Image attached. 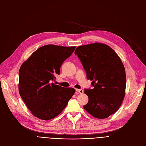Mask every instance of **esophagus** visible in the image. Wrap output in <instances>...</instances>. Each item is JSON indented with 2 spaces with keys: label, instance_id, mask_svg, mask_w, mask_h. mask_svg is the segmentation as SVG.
Segmentation results:
<instances>
[{
  "label": "esophagus",
  "instance_id": "34e87169",
  "mask_svg": "<svg viewBox=\"0 0 146 146\" xmlns=\"http://www.w3.org/2000/svg\"><path fill=\"white\" fill-rule=\"evenodd\" d=\"M76 90L78 92V93H79L80 94H83V90L82 89H76Z\"/></svg>",
  "mask_w": 146,
  "mask_h": 146
}]
</instances>
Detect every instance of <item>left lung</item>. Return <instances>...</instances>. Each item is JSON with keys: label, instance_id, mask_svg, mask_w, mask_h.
Returning <instances> with one entry per match:
<instances>
[{"label": "left lung", "instance_id": "1", "mask_svg": "<svg viewBox=\"0 0 146 146\" xmlns=\"http://www.w3.org/2000/svg\"><path fill=\"white\" fill-rule=\"evenodd\" d=\"M74 54L80 59L92 89L83 108L94 117L108 118L118 111L125 95L126 74L120 57L110 46L96 42L79 46Z\"/></svg>", "mask_w": 146, "mask_h": 146}]
</instances>
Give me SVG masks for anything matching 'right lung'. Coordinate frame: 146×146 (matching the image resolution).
I'll use <instances>...</instances> for the list:
<instances>
[{
  "instance_id": "right-lung-1",
  "label": "right lung",
  "mask_w": 146,
  "mask_h": 146,
  "mask_svg": "<svg viewBox=\"0 0 146 146\" xmlns=\"http://www.w3.org/2000/svg\"><path fill=\"white\" fill-rule=\"evenodd\" d=\"M75 46L44 45L34 51L21 65L18 89L21 97L35 117L49 120L66 108L75 93L72 88H63L51 83L60 74V68L70 57Z\"/></svg>"
}]
</instances>
